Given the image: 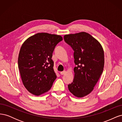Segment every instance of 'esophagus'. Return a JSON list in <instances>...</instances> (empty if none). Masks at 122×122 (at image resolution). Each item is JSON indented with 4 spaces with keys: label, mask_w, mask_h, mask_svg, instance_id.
I'll return each mask as SVG.
<instances>
[{
    "label": "esophagus",
    "mask_w": 122,
    "mask_h": 122,
    "mask_svg": "<svg viewBox=\"0 0 122 122\" xmlns=\"http://www.w3.org/2000/svg\"><path fill=\"white\" fill-rule=\"evenodd\" d=\"M60 74H61V75H65V74H66V71H62V72H60Z\"/></svg>",
    "instance_id": "1"
}]
</instances>
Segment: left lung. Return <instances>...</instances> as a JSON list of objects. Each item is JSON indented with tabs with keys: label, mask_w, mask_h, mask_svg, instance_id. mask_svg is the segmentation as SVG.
Instances as JSON below:
<instances>
[{
	"label": "left lung",
	"mask_w": 122,
	"mask_h": 122,
	"mask_svg": "<svg viewBox=\"0 0 122 122\" xmlns=\"http://www.w3.org/2000/svg\"><path fill=\"white\" fill-rule=\"evenodd\" d=\"M65 41L74 52V77L68 85L69 91L77 98L91 93L98 81L104 65V51L101 44L86 32L66 35Z\"/></svg>",
	"instance_id": "8db88e82"
}]
</instances>
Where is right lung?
Segmentation results:
<instances>
[{
    "label": "right lung",
    "instance_id": "right-lung-1",
    "mask_svg": "<svg viewBox=\"0 0 122 122\" xmlns=\"http://www.w3.org/2000/svg\"><path fill=\"white\" fill-rule=\"evenodd\" d=\"M62 40L60 35L38 33L26 40L18 56V68L25 87L39 96L47 92L56 78L51 59L57 44Z\"/></svg>",
    "mask_w": 122,
    "mask_h": 122
}]
</instances>
